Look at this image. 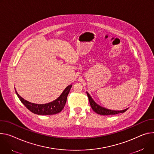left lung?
<instances>
[{"label":"left lung","mask_w":154,"mask_h":154,"mask_svg":"<svg viewBox=\"0 0 154 154\" xmlns=\"http://www.w3.org/2000/svg\"><path fill=\"white\" fill-rule=\"evenodd\" d=\"M87 96L88 97V100L90 104V106L92 108V109L96 113L100 114V115H103V116H108V115H115L119 113H123L125 112L126 110H127L128 109H126L125 110H109L106 108H104L99 105H97L91 98V97L90 96V94L87 92Z\"/></svg>","instance_id":"1"}]
</instances>
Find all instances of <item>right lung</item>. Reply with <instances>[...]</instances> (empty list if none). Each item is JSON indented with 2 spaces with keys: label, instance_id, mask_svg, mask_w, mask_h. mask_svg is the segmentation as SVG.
Wrapping results in <instances>:
<instances>
[{
  "label": "right lung",
  "instance_id": "right-lung-1",
  "mask_svg": "<svg viewBox=\"0 0 154 154\" xmlns=\"http://www.w3.org/2000/svg\"><path fill=\"white\" fill-rule=\"evenodd\" d=\"M72 86V85L67 86L57 100L45 104H36L31 103L23 99L17 91L16 93L21 102L32 113L38 115L49 116L58 114L63 109L67 101V95Z\"/></svg>",
  "mask_w": 154,
  "mask_h": 154
}]
</instances>
